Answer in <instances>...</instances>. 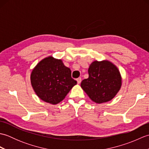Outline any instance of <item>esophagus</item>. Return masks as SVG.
Returning <instances> with one entry per match:
<instances>
[{
	"instance_id": "34e87169",
	"label": "esophagus",
	"mask_w": 149,
	"mask_h": 149,
	"mask_svg": "<svg viewBox=\"0 0 149 149\" xmlns=\"http://www.w3.org/2000/svg\"><path fill=\"white\" fill-rule=\"evenodd\" d=\"M81 82V78L79 77V78L77 79V84H80Z\"/></svg>"
}]
</instances>
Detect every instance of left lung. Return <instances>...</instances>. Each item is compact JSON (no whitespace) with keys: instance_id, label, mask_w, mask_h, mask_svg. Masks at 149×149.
Returning <instances> with one entry per match:
<instances>
[{"instance_id":"obj_1","label":"left lung","mask_w":149,"mask_h":149,"mask_svg":"<svg viewBox=\"0 0 149 149\" xmlns=\"http://www.w3.org/2000/svg\"><path fill=\"white\" fill-rule=\"evenodd\" d=\"M89 77L81 86L94 102L102 104L112 100L122 86L118 68L108 60L94 61L88 68Z\"/></svg>"}]
</instances>
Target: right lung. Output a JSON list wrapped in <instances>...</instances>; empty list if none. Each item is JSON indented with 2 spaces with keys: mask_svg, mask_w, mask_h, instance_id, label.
<instances>
[{
  "mask_svg": "<svg viewBox=\"0 0 149 149\" xmlns=\"http://www.w3.org/2000/svg\"><path fill=\"white\" fill-rule=\"evenodd\" d=\"M32 87L41 100L55 105L65 99L77 81L61 59L49 56L38 63L31 74Z\"/></svg>",
  "mask_w": 149,
  "mask_h": 149,
  "instance_id": "1",
  "label": "right lung"
}]
</instances>
